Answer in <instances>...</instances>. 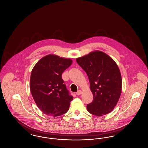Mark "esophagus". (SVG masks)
I'll return each instance as SVG.
<instances>
[{
	"label": "esophagus",
	"instance_id": "esophagus-1",
	"mask_svg": "<svg viewBox=\"0 0 148 148\" xmlns=\"http://www.w3.org/2000/svg\"><path fill=\"white\" fill-rule=\"evenodd\" d=\"M82 90H79L77 92V95H80L81 94H82Z\"/></svg>",
	"mask_w": 148,
	"mask_h": 148
}]
</instances>
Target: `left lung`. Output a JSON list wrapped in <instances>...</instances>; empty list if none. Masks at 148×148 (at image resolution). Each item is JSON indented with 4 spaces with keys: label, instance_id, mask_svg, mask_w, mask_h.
<instances>
[{
    "label": "left lung",
    "instance_id": "left-lung-1",
    "mask_svg": "<svg viewBox=\"0 0 148 148\" xmlns=\"http://www.w3.org/2000/svg\"><path fill=\"white\" fill-rule=\"evenodd\" d=\"M77 63L86 72L93 94L88 111L94 115L110 113L119 99L122 79L118 65L113 59L101 51H94L78 58Z\"/></svg>",
    "mask_w": 148,
    "mask_h": 148
}]
</instances>
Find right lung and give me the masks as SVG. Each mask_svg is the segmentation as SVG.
<instances>
[{
	"label": "right lung",
	"mask_w": 148,
	"mask_h": 148,
	"mask_svg": "<svg viewBox=\"0 0 148 148\" xmlns=\"http://www.w3.org/2000/svg\"><path fill=\"white\" fill-rule=\"evenodd\" d=\"M72 60L53 54L44 56L35 64L30 79V89L39 109L49 116L66 113L73 97L64 83L62 75Z\"/></svg>",
	"instance_id": "add662e5"
}]
</instances>
